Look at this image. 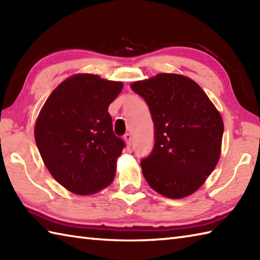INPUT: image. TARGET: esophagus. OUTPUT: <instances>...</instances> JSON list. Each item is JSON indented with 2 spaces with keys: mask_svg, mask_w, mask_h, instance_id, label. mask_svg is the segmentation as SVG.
Here are the masks:
<instances>
[{
  "mask_svg": "<svg viewBox=\"0 0 260 260\" xmlns=\"http://www.w3.org/2000/svg\"><path fill=\"white\" fill-rule=\"evenodd\" d=\"M124 140H125V142H126V145L127 146H131V144H132V135L131 134H125L124 135Z\"/></svg>",
  "mask_w": 260,
  "mask_h": 260,
  "instance_id": "obj_1",
  "label": "esophagus"
}]
</instances>
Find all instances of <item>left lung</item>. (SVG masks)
I'll return each mask as SVG.
<instances>
[{
	"label": "left lung",
	"mask_w": 260,
	"mask_h": 260,
	"mask_svg": "<svg viewBox=\"0 0 260 260\" xmlns=\"http://www.w3.org/2000/svg\"><path fill=\"white\" fill-rule=\"evenodd\" d=\"M145 100L154 124V145L141 161L152 189L184 198L200 188L216 167L224 126L215 106L195 81L161 73L131 84Z\"/></svg>",
	"instance_id": "left-lung-1"
}]
</instances>
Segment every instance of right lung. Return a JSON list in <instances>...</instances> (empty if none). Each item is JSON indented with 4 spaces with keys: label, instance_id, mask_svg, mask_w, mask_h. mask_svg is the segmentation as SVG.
Returning <instances> with one entry per match:
<instances>
[{
    "label": "right lung",
    "instance_id": "right-lung-1",
    "mask_svg": "<svg viewBox=\"0 0 260 260\" xmlns=\"http://www.w3.org/2000/svg\"><path fill=\"white\" fill-rule=\"evenodd\" d=\"M121 89V82L76 74L40 110L35 125L39 153L55 180L74 194H94L114 180L125 142L114 134L108 107Z\"/></svg>",
    "mask_w": 260,
    "mask_h": 260
}]
</instances>
